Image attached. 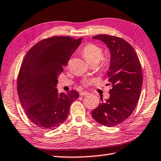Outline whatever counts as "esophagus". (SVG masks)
<instances>
[{"instance_id":"34e87169","label":"esophagus","mask_w":161,"mask_h":161,"mask_svg":"<svg viewBox=\"0 0 161 161\" xmlns=\"http://www.w3.org/2000/svg\"><path fill=\"white\" fill-rule=\"evenodd\" d=\"M89 93L87 92H81L80 93V95L82 96H87V95H89Z\"/></svg>"}]
</instances>
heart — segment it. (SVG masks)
Segmentation results:
<instances>
[{
  "instance_id": "b5f03b06",
  "label": "heart",
  "mask_w": 161,
  "mask_h": 161,
  "mask_svg": "<svg viewBox=\"0 0 161 161\" xmlns=\"http://www.w3.org/2000/svg\"><path fill=\"white\" fill-rule=\"evenodd\" d=\"M81 54L83 55L85 60L87 61L89 65L91 64H98L102 59V68L106 69L110 65L111 60L108 57H103V51L100 46L93 44H88L85 45L82 49ZM93 81V80L85 78L82 80V83L84 85H88Z\"/></svg>"
}]
</instances>
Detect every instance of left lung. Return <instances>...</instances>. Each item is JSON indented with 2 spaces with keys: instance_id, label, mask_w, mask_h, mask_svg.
<instances>
[{
  "instance_id": "1",
  "label": "left lung",
  "mask_w": 161,
  "mask_h": 161,
  "mask_svg": "<svg viewBox=\"0 0 161 161\" xmlns=\"http://www.w3.org/2000/svg\"><path fill=\"white\" fill-rule=\"evenodd\" d=\"M95 40L103 42L111 52L107 72L112 89L110 97L92 111L93 118L105 126H117L126 120L134 111L143 85V73L139 57L132 46L122 38L97 35Z\"/></svg>"
}]
</instances>
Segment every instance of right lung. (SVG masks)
<instances>
[{
    "label": "right lung",
    "mask_w": 161,
    "mask_h": 161,
    "mask_svg": "<svg viewBox=\"0 0 161 161\" xmlns=\"http://www.w3.org/2000/svg\"><path fill=\"white\" fill-rule=\"evenodd\" d=\"M82 38L55 36L37 42L26 53L18 76L17 90L26 116L43 130H53L67 119L75 90L59 93L58 76L67 65Z\"/></svg>",
    "instance_id": "obj_1"
}]
</instances>
